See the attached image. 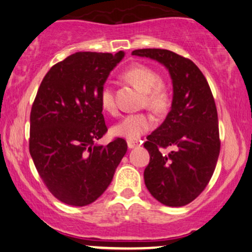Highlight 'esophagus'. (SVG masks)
Here are the masks:
<instances>
[{
    "mask_svg": "<svg viewBox=\"0 0 252 252\" xmlns=\"http://www.w3.org/2000/svg\"><path fill=\"white\" fill-rule=\"evenodd\" d=\"M141 142L140 141H128V147L130 149L136 148V147H140Z\"/></svg>",
    "mask_w": 252,
    "mask_h": 252,
    "instance_id": "esophagus-1",
    "label": "esophagus"
}]
</instances>
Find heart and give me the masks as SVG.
I'll return each instance as SVG.
<instances>
[{
    "label": "heart",
    "mask_w": 252,
    "mask_h": 252,
    "mask_svg": "<svg viewBox=\"0 0 252 252\" xmlns=\"http://www.w3.org/2000/svg\"><path fill=\"white\" fill-rule=\"evenodd\" d=\"M123 76L134 83L144 92V104L158 114H164L172 105V91L166 84L161 82V76L155 68L146 63H135L124 71ZM99 103L108 114H116L117 105L115 94L110 84H105L99 92ZM155 118L149 112H135L124 116L112 128V134L118 137L135 141L141 136L154 129Z\"/></svg>",
    "instance_id": "obj_1"
}]
</instances>
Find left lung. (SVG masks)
Instances as JSON below:
<instances>
[{"label":"left lung","mask_w":252,"mask_h":252,"mask_svg":"<svg viewBox=\"0 0 252 252\" xmlns=\"http://www.w3.org/2000/svg\"><path fill=\"white\" fill-rule=\"evenodd\" d=\"M132 56L158 60L172 77V109L144 142L150 155L144 182L161 204L185 206L206 189L218 161L220 138L215 98L206 78L189 58L160 48L135 50ZM168 146L172 152H162Z\"/></svg>","instance_id":"obj_1"}]
</instances>
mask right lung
I'll return each instance as SVG.
<instances>
[{
	"label": "right lung",
	"mask_w": 252,
	"mask_h": 252,
	"mask_svg": "<svg viewBox=\"0 0 252 252\" xmlns=\"http://www.w3.org/2000/svg\"><path fill=\"white\" fill-rule=\"evenodd\" d=\"M124 53L77 52L50 68L31 110L30 153L47 189L71 206L97 200L114 178L128 144L108 131L99 92Z\"/></svg>",
	"instance_id": "add662e5"
}]
</instances>
